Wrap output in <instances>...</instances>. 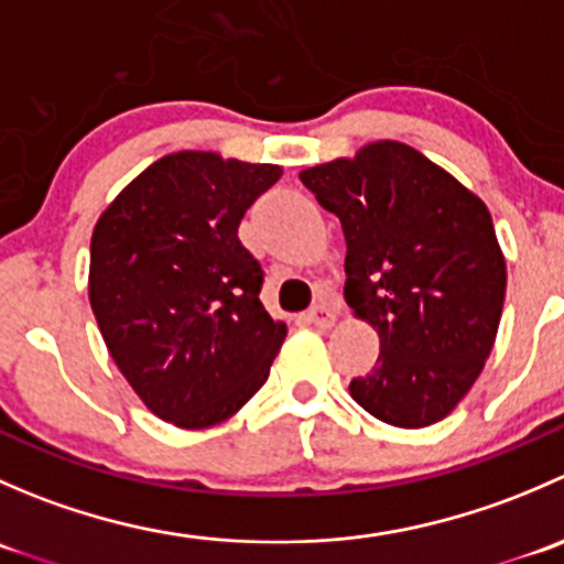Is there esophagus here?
I'll list each match as a JSON object with an SVG mask.
<instances>
[{
    "label": "esophagus",
    "instance_id": "obj_1",
    "mask_svg": "<svg viewBox=\"0 0 564 564\" xmlns=\"http://www.w3.org/2000/svg\"><path fill=\"white\" fill-rule=\"evenodd\" d=\"M335 318L338 316H335V311L329 308V305H316V308H311L308 314H305V322L314 324V327H322V329L333 327Z\"/></svg>",
    "mask_w": 564,
    "mask_h": 564
}]
</instances>
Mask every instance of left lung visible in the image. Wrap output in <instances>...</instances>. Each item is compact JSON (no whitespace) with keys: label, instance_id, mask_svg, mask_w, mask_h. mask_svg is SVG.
<instances>
[{"label":"left lung","instance_id":"1","mask_svg":"<svg viewBox=\"0 0 564 564\" xmlns=\"http://www.w3.org/2000/svg\"><path fill=\"white\" fill-rule=\"evenodd\" d=\"M346 237L344 297L379 333L349 392L398 429H425L480 377L502 318L508 267L482 198L401 141L300 172Z\"/></svg>","mask_w":564,"mask_h":564}]
</instances>
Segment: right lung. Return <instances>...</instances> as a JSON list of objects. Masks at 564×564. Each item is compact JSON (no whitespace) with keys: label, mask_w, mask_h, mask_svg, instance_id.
<instances>
[{"label":"right lung","mask_w":564,"mask_h":564,"mask_svg":"<svg viewBox=\"0 0 564 564\" xmlns=\"http://www.w3.org/2000/svg\"><path fill=\"white\" fill-rule=\"evenodd\" d=\"M281 174L218 152H172L95 224L89 305L108 355L176 429L240 412L286 338L259 300L264 272L237 237L246 209Z\"/></svg>","instance_id":"add662e5"}]
</instances>
